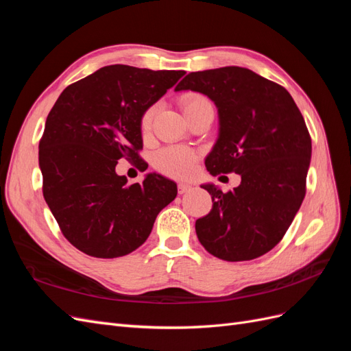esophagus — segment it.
Masks as SVG:
<instances>
[{"label": "esophagus", "instance_id": "obj_1", "mask_svg": "<svg viewBox=\"0 0 351 351\" xmlns=\"http://www.w3.org/2000/svg\"><path fill=\"white\" fill-rule=\"evenodd\" d=\"M193 187L190 186V184H187V183H178V193L180 195H184V193H187V192H190V190H192Z\"/></svg>", "mask_w": 351, "mask_h": 351}]
</instances>
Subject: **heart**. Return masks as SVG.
<instances>
[{
  "label": "heart",
  "instance_id": "1",
  "mask_svg": "<svg viewBox=\"0 0 351 351\" xmlns=\"http://www.w3.org/2000/svg\"><path fill=\"white\" fill-rule=\"evenodd\" d=\"M204 105H210V102L200 97V95H187L183 101V108L184 112L195 110L199 107H204ZM155 115V107L146 110L142 115L141 120V129L142 133L146 134L151 130L152 119ZM197 161V155L192 149H187L183 146H168L165 149L159 151L155 156V167L159 171L171 176L176 178H184L193 173L195 165Z\"/></svg>",
  "mask_w": 351,
  "mask_h": 351
}]
</instances>
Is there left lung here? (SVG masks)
I'll return each instance as SVG.
<instances>
[{
    "label": "left lung",
    "instance_id": "left-lung-1",
    "mask_svg": "<svg viewBox=\"0 0 351 351\" xmlns=\"http://www.w3.org/2000/svg\"><path fill=\"white\" fill-rule=\"evenodd\" d=\"M176 90L204 93L218 108L208 171L241 176L227 193L200 186L212 209L196 221L197 239L222 261L256 259L281 241L306 195L312 141L303 115L278 83L236 66L189 73Z\"/></svg>",
    "mask_w": 351,
    "mask_h": 351
}]
</instances>
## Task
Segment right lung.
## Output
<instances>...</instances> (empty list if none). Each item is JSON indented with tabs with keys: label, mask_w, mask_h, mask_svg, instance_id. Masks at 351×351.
Listing matches in <instances>:
<instances>
[{
	"label": "right lung",
	"mask_w": 351,
	"mask_h": 351,
	"mask_svg": "<svg viewBox=\"0 0 351 351\" xmlns=\"http://www.w3.org/2000/svg\"><path fill=\"white\" fill-rule=\"evenodd\" d=\"M183 70L107 66L61 92L39 142L45 202L64 237L93 258L129 254L149 237L177 184L161 174L127 183L119 159L145 161L141 120L145 111L184 76Z\"/></svg>",
	"instance_id": "1"
}]
</instances>
